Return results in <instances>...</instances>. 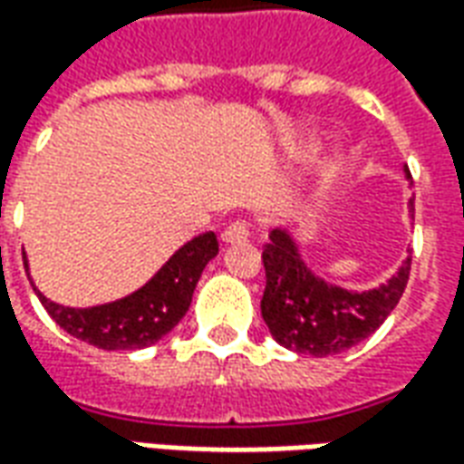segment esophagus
Listing matches in <instances>:
<instances>
[{"mask_svg": "<svg viewBox=\"0 0 464 464\" xmlns=\"http://www.w3.org/2000/svg\"><path fill=\"white\" fill-rule=\"evenodd\" d=\"M248 236H251V233H248V226L241 221H236V223H231V226H226V228H223L221 241L223 243H241V241H246Z\"/></svg>", "mask_w": 464, "mask_h": 464, "instance_id": "esophagus-1", "label": "esophagus"}]
</instances>
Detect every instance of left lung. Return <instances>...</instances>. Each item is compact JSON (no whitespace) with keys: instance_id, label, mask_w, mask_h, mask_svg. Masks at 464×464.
Listing matches in <instances>:
<instances>
[{"instance_id":"1","label":"left lung","mask_w":464,"mask_h":464,"mask_svg":"<svg viewBox=\"0 0 464 464\" xmlns=\"http://www.w3.org/2000/svg\"><path fill=\"white\" fill-rule=\"evenodd\" d=\"M408 206L410 213L415 211L412 198ZM410 263L408 256L398 273L378 288L348 291L305 266L291 231L273 228L271 241L263 246V321L283 348L315 358L343 353L378 331L398 305L408 285Z\"/></svg>"}]
</instances>
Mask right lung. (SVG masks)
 Instances as JSON below:
<instances>
[{"label":"right lung","mask_w":464,"mask_h":464,"mask_svg":"<svg viewBox=\"0 0 464 464\" xmlns=\"http://www.w3.org/2000/svg\"><path fill=\"white\" fill-rule=\"evenodd\" d=\"M216 233H201L183 243L139 291L94 308L59 305L49 301L44 293H39L34 283L32 285L46 313L69 335L102 350H141L159 343L166 333L179 325L191 305L196 283L201 278L206 263L216 258ZM24 268L29 271L26 261Z\"/></svg>","instance_id":"add662e5"}]
</instances>
